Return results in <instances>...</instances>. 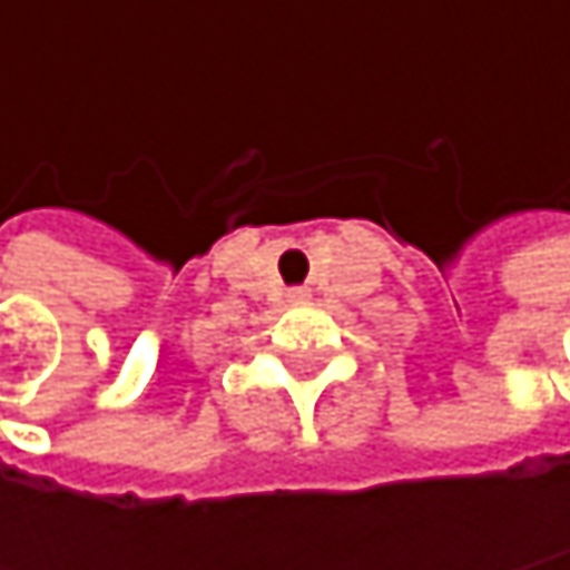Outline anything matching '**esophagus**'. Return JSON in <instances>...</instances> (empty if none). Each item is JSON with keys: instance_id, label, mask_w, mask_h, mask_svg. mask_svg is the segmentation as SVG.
Here are the masks:
<instances>
[{"instance_id": "esophagus-1", "label": "esophagus", "mask_w": 570, "mask_h": 570, "mask_svg": "<svg viewBox=\"0 0 570 570\" xmlns=\"http://www.w3.org/2000/svg\"><path fill=\"white\" fill-rule=\"evenodd\" d=\"M289 299H293V303H303V299H306V293H303V289H293V293H289Z\"/></svg>"}]
</instances>
